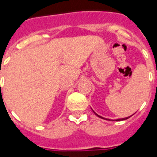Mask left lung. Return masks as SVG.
<instances>
[{
	"label": "left lung",
	"mask_w": 157,
	"mask_h": 157,
	"mask_svg": "<svg viewBox=\"0 0 157 157\" xmlns=\"http://www.w3.org/2000/svg\"><path fill=\"white\" fill-rule=\"evenodd\" d=\"M93 112H94V111H93ZM94 113H95V112H94ZM95 114H96V113H95ZM96 115H97V116H98V117H100V118H103V119H104V118H103V117H100V116H98V114H96ZM130 117H131V116H130ZM125 117V118H122V119H117V120H116V121H124V120H126V119H128V118H129V117ZM106 120H107V119H106ZM108 121H110V120H108Z\"/></svg>",
	"instance_id": "left-lung-1"
}]
</instances>
